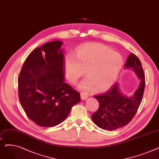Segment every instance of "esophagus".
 <instances>
[{"label":"esophagus","mask_w":159,"mask_h":159,"mask_svg":"<svg viewBox=\"0 0 159 159\" xmlns=\"http://www.w3.org/2000/svg\"><path fill=\"white\" fill-rule=\"evenodd\" d=\"M88 97V95L87 93L86 92H81L80 93V98L83 101H84V100H86Z\"/></svg>","instance_id":"34e87169"}]
</instances>
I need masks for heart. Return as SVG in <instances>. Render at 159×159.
<instances>
[{
    "mask_svg": "<svg viewBox=\"0 0 159 159\" xmlns=\"http://www.w3.org/2000/svg\"><path fill=\"white\" fill-rule=\"evenodd\" d=\"M123 66L122 56L103 44H90L77 49L75 56L69 55L65 61L66 78L72 84L85 73L88 77L78 84L80 89L106 90L117 79Z\"/></svg>",
    "mask_w": 159,
    "mask_h": 159,
    "instance_id": "b5f03b06",
    "label": "heart"
}]
</instances>
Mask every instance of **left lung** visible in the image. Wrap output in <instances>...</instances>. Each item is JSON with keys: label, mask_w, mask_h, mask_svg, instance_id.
Returning a JSON list of instances; mask_svg holds the SVG:
<instances>
[{"label": "left lung", "mask_w": 159, "mask_h": 159, "mask_svg": "<svg viewBox=\"0 0 159 159\" xmlns=\"http://www.w3.org/2000/svg\"><path fill=\"white\" fill-rule=\"evenodd\" d=\"M125 69H131L135 72L139 79V86L131 96L122 93L116 83L106 93L93 97L98 101L99 107L91 115V119L100 128L111 131L126 126L135 116L141 103L145 76L141 62L135 54L129 55Z\"/></svg>", "instance_id": "obj_1"}]
</instances>
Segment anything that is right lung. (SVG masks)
Returning a JSON list of instances; mask_svg holds the SVG:
<instances>
[{"instance_id":"1","label":"right lung","mask_w":159,"mask_h":159,"mask_svg":"<svg viewBox=\"0 0 159 159\" xmlns=\"http://www.w3.org/2000/svg\"><path fill=\"white\" fill-rule=\"evenodd\" d=\"M62 44L54 40L33 50L19 76L20 103L29 119L41 127L63 122L80 101L78 91L64 82Z\"/></svg>"}]
</instances>
